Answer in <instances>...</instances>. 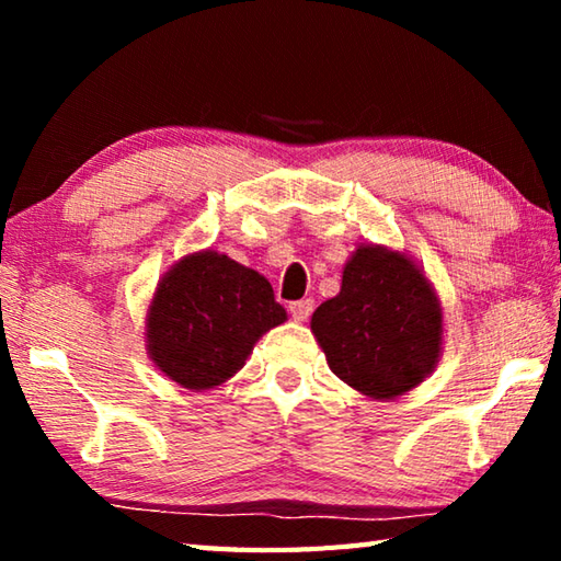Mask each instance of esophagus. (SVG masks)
<instances>
[{"instance_id": "obj_1", "label": "esophagus", "mask_w": 561, "mask_h": 561, "mask_svg": "<svg viewBox=\"0 0 561 561\" xmlns=\"http://www.w3.org/2000/svg\"><path fill=\"white\" fill-rule=\"evenodd\" d=\"M311 311H314V301L311 299H299L289 304V314L297 321H307Z\"/></svg>"}]
</instances>
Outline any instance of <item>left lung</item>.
Listing matches in <instances>:
<instances>
[{
  "instance_id": "left-lung-1",
  "label": "left lung",
  "mask_w": 561,
  "mask_h": 561,
  "mask_svg": "<svg viewBox=\"0 0 561 561\" xmlns=\"http://www.w3.org/2000/svg\"><path fill=\"white\" fill-rule=\"evenodd\" d=\"M311 331L341 381L371 398H396L433 371L443 317L411 260L383 247H358L341 291L311 317Z\"/></svg>"
}]
</instances>
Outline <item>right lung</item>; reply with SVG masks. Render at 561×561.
<instances>
[{"label": "right lung", "mask_w": 561, "mask_h": 561, "mask_svg": "<svg viewBox=\"0 0 561 561\" xmlns=\"http://www.w3.org/2000/svg\"><path fill=\"white\" fill-rule=\"evenodd\" d=\"M287 319L272 284L217 252L170 270L148 314V348L160 371L185 388L220 386L257 339Z\"/></svg>", "instance_id": "obj_1"}]
</instances>
